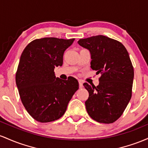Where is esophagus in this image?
<instances>
[{
	"label": "esophagus",
	"instance_id": "esophagus-1",
	"mask_svg": "<svg viewBox=\"0 0 148 148\" xmlns=\"http://www.w3.org/2000/svg\"><path fill=\"white\" fill-rule=\"evenodd\" d=\"M79 88L83 87V82L82 80H79Z\"/></svg>",
	"mask_w": 148,
	"mask_h": 148
}]
</instances>
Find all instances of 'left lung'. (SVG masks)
Returning <instances> with one entry per match:
<instances>
[{"label":"left lung","instance_id":"left-lung-1","mask_svg":"<svg viewBox=\"0 0 148 148\" xmlns=\"http://www.w3.org/2000/svg\"><path fill=\"white\" fill-rule=\"evenodd\" d=\"M77 43L89 51L91 68L101 75L96 87L83 84L89 92L85 101L88 114L100 123H113L132 98L134 72L129 53L120 42L101 35L79 39Z\"/></svg>","mask_w":148,"mask_h":148}]
</instances>
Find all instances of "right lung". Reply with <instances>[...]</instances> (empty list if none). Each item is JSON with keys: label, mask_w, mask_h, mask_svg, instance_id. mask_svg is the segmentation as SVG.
Returning <instances> with one entry per match:
<instances>
[{"label": "right lung", "mask_w": 148, "mask_h": 148, "mask_svg": "<svg viewBox=\"0 0 148 148\" xmlns=\"http://www.w3.org/2000/svg\"><path fill=\"white\" fill-rule=\"evenodd\" d=\"M69 40L43 38L31 42L21 54L16 73V84L21 102L29 114L40 122H52L65 113L78 89L77 80L56 77L54 70L63 64Z\"/></svg>", "instance_id": "right-lung-1"}]
</instances>
